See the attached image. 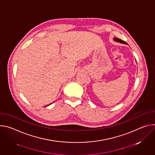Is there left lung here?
<instances>
[{
	"label": "left lung",
	"mask_w": 155,
	"mask_h": 155,
	"mask_svg": "<svg viewBox=\"0 0 155 155\" xmlns=\"http://www.w3.org/2000/svg\"><path fill=\"white\" fill-rule=\"evenodd\" d=\"M114 40H115V41H118V42L121 43L127 44V43H126V41H123V40H121V39H120V38H114Z\"/></svg>",
	"instance_id": "left-lung-1"
}]
</instances>
